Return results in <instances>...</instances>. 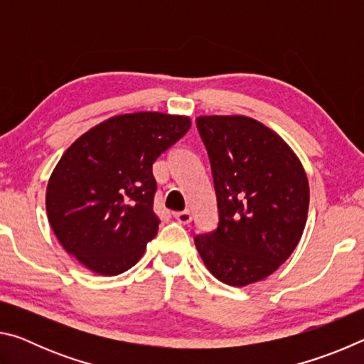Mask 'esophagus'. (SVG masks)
I'll use <instances>...</instances> for the list:
<instances>
[{
	"instance_id": "1",
	"label": "esophagus",
	"mask_w": 364,
	"mask_h": 364,
	"mask_svg": "<svg viewBox=\"0 0 364 364\" xmlns=\"http://www.w3.org/2000/svg\"><path fill=\"white\" fill-rule=\"evenodd\" d=\"M173 217H175V220L178 221V223H181V225H189L191 221H193V215H191L189 210L176 212V213H173Z\"/></svg>"
}]
</instances>
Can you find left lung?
<instances>
[{
  "label": "left lung",
  "mask_w": 364,
  "mask_h": 364,
  "mask_svg": "<svg viewBox=\"0 0 364 364\" xmlns=\"http://www.w3.org/2000/svg\"><path fill=\"white\" fill-rule=\"evenodd\" d=\"M197 130L210 159L217 230L194 237L207 269L244 287L273 274L305 230L310 186L284 139L245 115H200Z\"/></svg>",
  "instance_id": "8db88e82"
}]
</instances>
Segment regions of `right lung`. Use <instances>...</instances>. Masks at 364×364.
<instances>
[{"instance_id":"obj_1","label":"right lung","mask_w":364,"mask_h":364,"mask_svg":"<svg viewBox=\"0 0 364 364\" xmlns=\"http://www.w3.org/2000/svg\"><path fill=\"white\" fill-rule=\"evenodd\" d=\"M189 128L186 115H114L63 154L46 188L48 221L83 267L117 276L143 257L160 223L152 164Z\"/></svg>"}]
</instances>
